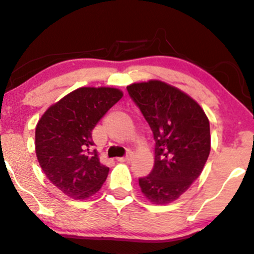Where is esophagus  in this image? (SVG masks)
Masks as SVG:
<instances>
[{"instance_id":"34e87169","label":"esophagus","mask_w":254,"mask_h":254,"mask_svg":"<svg viewBox=\"0 0 254 254\" xmlns=\"http://www.w3.org/2000/svg\"><path fill=\"white\" fill-rule=\"evenodd\" d=\"M131 158H132V154L127 153L125 157H120V158H118V161L119 162H129V161H131Z\"/></svg>"}]
</instances>
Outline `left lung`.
Listing matches in <instances>:
<instances>
[{
  "mask_svg": "<svg viewBox=\"0 0 254 254\" xmlns=\"http://www.w3.org/2000/svg\"><path fill=\"white\" fill-rule=\"evenodd\" d=\"M153 132L154 165L138 179L152 203L174 202L201 175L210 152L209 120L201 106L159 80L127 87Z\"/></svg>",
  "mask_w": 254,
  "mask_h": 254,
  "instance_id": "8db88e82",
  "label": "left lung"
}]
</instances>
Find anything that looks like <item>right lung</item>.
I'll return each instance as SVG.
<instances>
[{
  "mask_svg": "<svg viewBox=\"0 0 254 254\" xmlns=\"http://www.w3.org/2000/svg\"><path fill=\"white\" fill-rule=\"evenodd\" d=\"M122 97L114 87H80L51 106L37 123V161L66 196L85 199L102 188L109 168L91 151L92 130Z\"/></svg>",
  "mask_w": 254,
  "mask_h": 254,
  "instance_id": "right-lung-1",
  "label": "right lung"
}]
</instances>
